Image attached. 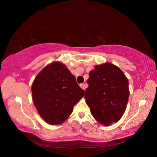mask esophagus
I'll use <instances>...</instances> for the list:
<instances>
[{
  "mask_svg": "<svg viewBox=\"0 0 157 157\" xmlns=\"http://www.w3.org/2000/svg\"><path fill=\"white\" fill-rule=\"evenodd\" d=\"M79 86H80V87L82 89H84L85 91V90H86V87H87V84H81L80 85H79Z\"/></svg>",
  "mask_w": 157,
  "mask_h": 157,
  "instance_id": "34e87169",
  "label": "esophagus"
}]
</instances>
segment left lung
<instances>
[{"label": "left lung", "mask_w": 157, "mask_h": 157, "mask_svg": "<svg viewBox=\"0 0 157 157\" xmlns=\"http://www.w3.org/2000/svg\"><path fill=\"white\" fill-rule=\"evenodd\" d=\"M87 82L84 98L94 118L104 126L118 122L129 95L128 79L123 71L111 63L96 65Z\"/></svg>", "instance_id": "left-lung-1"}]
</instances>
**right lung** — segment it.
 <instances>
[{
	"label": "right lung",
	"mask_w": 157,
	"mask_h": 157,
	"mask_svg": "<svg viewBox=\"0 0 157 157\" xmlns=\"http://www.w3.org/2000/svg\"><path fill=\"white\" fill-rule=\"evenodd\" d=\"M32 93L39 114L50 124L63 123L84 95L75 76L59 62L50 63L36 75Z\"/></svg>",
	"instance_id": "1"
}]
</instances>
